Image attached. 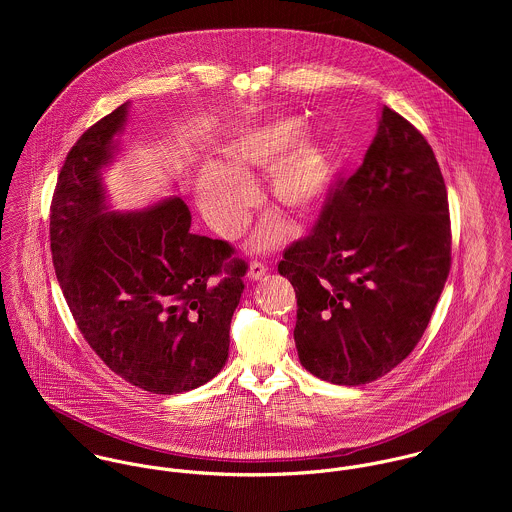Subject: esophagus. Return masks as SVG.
Returning a JSON list of instances; mask_svg holds the SVG:
<instances>
[{
    "instance_id": "1",
    "label": "esophagus",
    "mask_w": 512,
    "mask_h": 512,
    "mask_svg": "<svg viewBox=\"0 0 512 512\" xmlns=\"http://www.w3.org/2000/svg\"><path fill=\"white\" fill-rule=\"evenodd\" d=\"M266 272H268L266 264H262V262H252L250 268H248V278H250V280H260V278L266 276Z\"/></svg>"
}]
</instances>
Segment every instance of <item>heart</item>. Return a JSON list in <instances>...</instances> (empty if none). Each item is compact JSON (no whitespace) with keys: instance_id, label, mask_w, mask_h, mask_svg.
<instances>
[{"instance_id":"1","label":"heart","mask_w":512,"mask_h":512,"mask_svg":"<svg viewBox=\"0 0 512 512\" xmlns=\"http://www.w3.org/2000/svg\"><path fill=\"white\" fill-rule=\"evenodd\" d=\"M299 118H278L242 130L222 147V165L207 167L197 181V199L215 226L232 238L248 222L254 205L250 185L268 171L266 197L295 219H311L323 207L333 183L331 151L319 136L303 134ZM286 234L278 217L264 220L254 236L256 250H270Z\"/></svg>"}]
</instances>
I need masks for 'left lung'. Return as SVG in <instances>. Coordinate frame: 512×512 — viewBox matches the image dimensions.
<instances>
[{"label": "left lung", "instance_id": "left-lung-1", "mask_svg": "<svg viewBox=\"0 0 512 512\" xmlns=\"http://www.w3.org/2000/svg\"><path fill=\"white\" fill-rule=\"evenodd\" d=\"M449 268L438 159L384 106L363 165L337 183L311 232L278 264L297 297L299 363L341 386L384 376L422 339Z\"/></svg>", "mask_w": 512, "mask_h": 512}]
</instances>
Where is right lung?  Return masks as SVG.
<instances>
[{"instance_id": "add662e5", "label": "right lung", "mask_w": 512, "mask_h": 512, "mask_svg": "<svg viewBox=\"0 0 512 512\" xmlns=\"http://www.w3.org/2000/svg\"><path fill=\"white\" fill-rule=\"evenodd\" d=\"M126 122L128 102L69 151L51 203L53 264L82 337L104 365L147 392L181 394L226 363L248 264L228 242L193 234L181 197L108 211L102 169Z\"/></svg>"}]
</instances>
